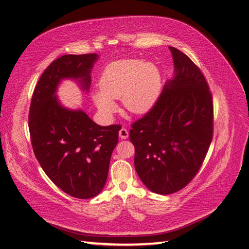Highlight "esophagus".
I'll return each instance as SVG.
<instances>
[{
	"mask_svg": "<svg viewBox=\"0 0 249 249\" xmlns=\"http://www.w3.org/2000/svg\"><path fill=\"white\" fill-rule=\"evenodd\" d=\"M128 136H129V132H128V130H127L126 128L120 129V131H119V137H120L121 139L125 140V139L128 138Z\"/></svg>",
	"mask_w": 249,
	"mask_h": 249,
	"instance_id": "obj_1",
	"label": "esophagus"
}]
</instances>
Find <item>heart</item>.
I'll use <instances>...</instances> for the list:
<instances>
[{
    "instance_id": "b5f03b06",
    "label": "heart",
    "mask_w": 249,
    "mask_h": 249,
    "mask_svg": "<svg viewBox=\"0 0 249 249\" xmlns=\"http://www.w3.org/2000/svg\"><path fill=\"white\" fill-rule=\"evenodd\" d=\"M99 85L100 90L92 93V100L104 117L111 118L118 110L113 100L119 99L131 113L149 111L160 95L162 81L154 63L124 59L108 64Z\"/></svg>"
}]
</instances>
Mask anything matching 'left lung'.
<instances>
[{"mask_svg": "<svg viewBox=\"0 0 249 249\" xmlns=\"http://www.w3.org/2000/svg\"><path fill=\"white\" fill-rule=\"evenodd\" d=\"M174 78L155 106L131 125L135 167L152 193L170 195L194 179L213 140V97L201 70L179 49Z\"/></svg>", "mask_w": 249, "mask_h": 249, "instance_id": "1", "label": "left lung"}]
</instances>
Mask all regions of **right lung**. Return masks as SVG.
<instances>
[{"label":"right lung","instance_id":"add662e5","mask_svg":"<svg viewBox=\"0 0 249 249\" xmlns=\"http://www.w3.org/2000/svg\"><path fill=\"white\" fill-rule=\"evenodd\" d=\"M97 53L65 54L45 69L31 99L28 126L35 156L47 177L78 199L98 196L107 180L120 125L101 126L81 109L64 107L56 97L63 80L91 84Z\"/></svg>","mask_w":249,"mask_h":249}]
</instances>
